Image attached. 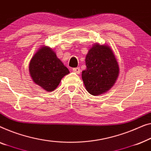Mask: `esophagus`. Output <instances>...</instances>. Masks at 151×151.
<instances>
[{
  "instance_id": "1",
  "label": "esophagus",
  "mask_w": 151,
  "mask_h": 151,
  "mask_svg": "<svg viewBox=\"0 0 151 151\" xmlns=\"http://www.w3.org/2000/svg\"><path fill=\"white\" fill-rule=\"evenodd\" d=\"M73 71L74 73H75L76 74H79L81 73V69L80 68H75L73 69Z\"/></svg>"
}]
</instances>
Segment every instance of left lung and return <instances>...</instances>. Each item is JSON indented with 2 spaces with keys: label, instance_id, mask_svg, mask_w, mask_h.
Masks as SVG:
<instances>
[{
  "label": "left lung",
  "instance_id": "1",
  "mask_svg": "<svg viewBox=\"0 0 151 151\" xmlns=\"http://www.w3.org/2000/svg\"><path fill=\"white\" fill-rule=\"evenodd\" d=\"M86 65L81 76L90 94L101 95L111 90L118 77L120 69L110 46L94 43L86 55Z\"/></svg>",
  "mask_w": 151,
  "mask_h": 151
}]
</instances>
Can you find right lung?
Instances as JSON below:
<instances>
[{
  "label": "right lung",
  "mask_w": 151,
  "mask_h": 151,
  "mask_svg": "<svg viewBox=\"0 0 151 151\" xmlns=\"http://www.w3.org/2000/svg\"><path fill=\"white\" fill-rule=\"evenodd\" d=\"M29 70L33 82L46 92L55 90L61 78L70 73L55 52L47 46L40 47L34 54Z\"/></svg>",
  "instance_id": "obj_1"
}]
</instances>
